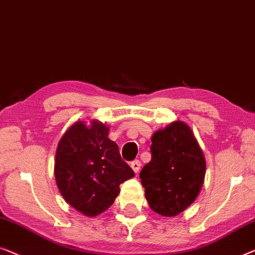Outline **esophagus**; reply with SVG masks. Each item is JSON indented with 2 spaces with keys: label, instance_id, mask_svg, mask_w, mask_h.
I'll return each mask as SVG.
<instances>
[{
  "label": "esophagus",
  "instance_id": "esophagus-1",
  "mask_svg": "<svg viewBox=\"0 0 255 255\" xmlns=\"http://www.w3.org/2000/svg\"><path fill=\"white\" fill-rule=\"evenodd\" d=\"M141 162H139L138 159H135V160H132V162L130 163V166H131V168L132 170H134V172L135 173H137V172L139 171V168H141Z\"/></svg>",
  "mask_w": 255,
  "mask_h": 255
}]
</instances>
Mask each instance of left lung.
Masks as SVG:
<instances>
[{
  "instance_id": "obj_1",
  "label": "left lung",
  "mask_w": 255,
  "mask_h": 255,
  "mask_svg": "<svg viewBox=\"0 0 255 255\" xmlns=\"http://www.w3.org/2000/svg\"><path fill=\"white\" fill-rule=\"evenodd\" d=\"M151 160L139 178L151 209L175 216L194 202L203 185L206 160L187 125L177 121L152 135Z\"/></svg>"
}]
</instances>
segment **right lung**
I'll return each instance as SVG.
<instances>
[{
  "label": "right lung",
  "mask_w": 255,
  "mask_h": 255,
  "mask_svg": "<svg viewBox=\"0 0 255 255\" xmlns=\"http://www.w3.org/2000/svg\"><path fill=\"white\" fill-rule=\"evenodd\" d=\"M109 128L98 121L92 126L73 125L59 142L54 173L63 199L85 216H97L112 206L119 186L135 175L121 158Z\"/></svg>",
  "instance_id": "obj_1"
}]
</instances>
